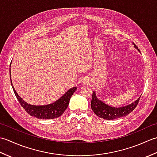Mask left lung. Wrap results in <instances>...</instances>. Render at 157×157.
Wrapping results in <instances>:
<instances>
[{
  "instance_id": "left-lung-1",
  "label": "left lung",
  "mask_w": 157,
  "mask_h": 157,
  "mask_svg": "<svg viewBox=\"0 0 157 157\" xmlns=\"http://www.w3.org/2000/svg\"><path fill=\"white\" fill-rule=\"evenodd\" d=\"M133 44H134V47L138 51H140V50L134 43H133ZM140 98V96L135 102L127 106H122V107H113V106L106 105L101 100H99L96 96L95 92L93 91L91 101V108L95 114L99 117L106 120H113L122 117H125L132 111H134L136 106L138 104Z\"/></svg>"
}]
</instances>
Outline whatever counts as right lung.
<instances>
[{"label":"right lung","mask_w":157,"mask_h":157,"mask_svg":"<svg viewBox=\"0 0 157 157\" xmlns=\"http://www.w3.org/2000/svg\"><path fill=\"white\" fill-rule=\"evenodd\" d=\"M10 73H11V71H10ZM11 83L16 97L22 107L31 116H34L35 117L40 119H55L61 116L67 108L69 100L77 90V87H73L69 89L61 98L51 104L46 105H32L23 101V98L20 97L16 92L15 88H13L11 78Z\"/></svg>","instance_id":"obj_1"}]
</instances>
